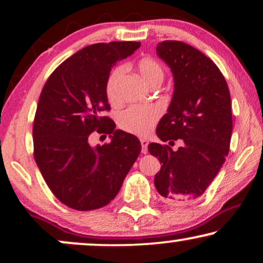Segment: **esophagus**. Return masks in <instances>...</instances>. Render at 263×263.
Here are the masks:
<instances>
[{
  "instance_id": "obj_1",
  "label": "esophagus",
  "mask_w": 263,
  "mask_h": 263,
  "mask_svg": "<svg viewBox=\"0 0 263 263\" xmlns=\"http://www.w3.org/2000/svg\"><path fill=\"white\" fill-rule=\"evenodd\" d=\"M140 142H141V152L143 154H146L147 151H148V148H147V147H148V141H147L146 139H141Z\"/></svg>"
}]
</instances>
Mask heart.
Masks as SVG:
<instances>
[{
  "label": "heart",
  "mask_w": 263,
  "mask_h": 263,
  "mask_svg": "<svg viewBox=\"0 0 263 263\" xmlns=\"http://www.w3.org/2000/svg\"><path fill=\"white\" fill-rule=\"evenodd\" d=\"M138 70L148 86L161 84L164 69L161 64L152 57H145L138 63ZM125 73V67L120 66L111 71L106 80L105 92L111 103L120 100V84ZM160 117V111L152 105H133L124 110L118 117V124L124 132L138 136H147L156 127Z\"/></svg>",
  "instance_id": "1"
}]
</instances>
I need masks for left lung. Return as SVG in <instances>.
<instances>
[{"label": "left lung", "instance_id": "8db88e82", "mask_svg": "<svg viewBox=\"0 0 263 263\" xmlns=\"http://www.w3.org/2000/svg\"><path fill=\"white\" fill-rule=\"evenodd\" d=\"M157 53L175 80L157 135L164 142L181 139L183 146L174 152L170 146L152 142L148 151L161 164L154 177L158 193L167 202L181 203L202 195L224 164L232 134L231 98L224 75L200 50L164 41Z\"/></svg>", "mask_w": 263, "mask_h": 263}]
</instances>
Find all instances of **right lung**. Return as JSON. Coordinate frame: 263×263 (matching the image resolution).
<instances>
[{
	"label": "right lung",
	"instance_id": "obj_1",
	"mask_svg": "<svg viewBox=\"0 0 263 263\" xmlns=\"http://www.w3.org/2000/svg\"><path fill=\"white\" fill-rule=\"evenodd\" d=\"M140 42L97 43L60 64L42 89L33 122V156L53 195L77 211L106 206L141 152L136 136L105 116L111 68L133 55ZM111 141L92 149L93 131Z\"/></svg>",
	"mask_w": 263,
	"mask_h": 263
}]
</instances>
